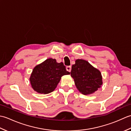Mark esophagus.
I'll list each match as a JSON object with an SVG mask.
<instances>
[{
    "mask_svg": "<svg viewBox=\"0 0 131 131\" xmlns=\"http://www.w3.org/2000/svg\"><path fill=\"white\" fill-rule=\"evenodd\" d=\"M66 70H67V71H68L69 72H70L71 70V66H66Z\"/></svg>",
    "mask_w": 131,
    "mask_h": 131,
    "instance_id": "esophagus-1",
    "label": "esophagus"
}]
</instances>
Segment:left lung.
Instances as JSON below:
<instances>
[{
	"mask_svg": "<svg viewBox=\"0 0 131 131\" xmlns=\"http://www.w3.org/2000/svg\"><path fill=\"white\" fill-rule=\"evenodd\" d=\"M70 74L78 90L84 95L95 92L103 83L100 71L84 60H76Z\"/></svg>",
	"mask_w": 131,
	"mask_h": 131,
	"instance_id": "1",
	"label": "left lung"
}]
</instances>
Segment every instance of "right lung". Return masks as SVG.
Segmentation results:
<instances>
[{"instance_id":"1","label":"right lung","mask_w":131,"mask_h":131,"mask_svg":"<svg viewBox=\"0 0 131 131\" xmlns=\"http://www.w3.org/2000/svg\"><path fill=\"white\" fill-rule=\"evenodd\" d=\"M63 62L49 58L35 66L29 78L33 90L40 94H48L53 91L61 77L70 74Z\"/></svg>"}]
</instances>
